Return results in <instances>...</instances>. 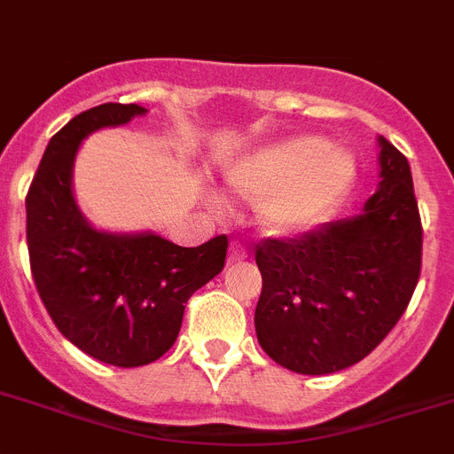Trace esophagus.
<instances>
[{
    "label": "esophagus",
    "mask_w": 454,
    "mask_h": 454,
    "mask_svg": "<svg viewBox=\"0 0 454 454\" xmlns=\"http://www.w3.org/2000/svg\"><path fill=\"white\" fill-rule=\"evenodd\" d=\"M244 258H247V251H244L238 242H232L231 254H228V262H239V260H244Z\"/></svg>",
    "instance_id": "34e87169"
}]
</instances>
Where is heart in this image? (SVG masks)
I'll use <instances>...</instances> for the list:
<instances>
[{"mask_svg":"<svg viewBox=\"0 0 454 454\" xmlns=\"http://www.w3.org/2000/svg\"><path fill=\"white\" fill-rule=\"evenodd\" d=\"M228 189L258 200V219L271 235H301L336 210L356 180L347 148L317 134H299L258 145L223 173Z\"/></svg>","mask_w":454,"mask_h":454,"instance_id":"heart-1","label":"heart"}]
</instances>
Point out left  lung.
Here are the masks:
<instances>
[{
	"instance_id": "1",
	"label": "left lung",
	"mask_w": 454,
	"mask_h": 454,
	"mask_svg": "<svg viewBox=\"0 0 454 454\" xmlns=\"http://www.w3.org/2000/svg\"><path fill=\"white\" fill-rule=\"evenodd\" d=\"M380 144L377 192L364 210L299 238L255 247L262 293L260 347L299 374L358 364L397 325L420 276L423 228L411 167L391 141Z\"/></svg>"
}]
</instances>
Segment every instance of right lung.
<instances>
[{
	"label": "right lung",
	"mask_w": 454,
	"mask_h": 454,
	"mask_svg": "<svg viewBox=\"0 0 454 454\" xmlns=\"http://www.w3.org/2000/svg\"><path fill=\"white\" fill-rule=\"evenodd\" d=\"M141 105L105 102L54 134L27 194V247L47 313L74 347L118 368L168 352L184 303L223 270L226 235L187 249L153 231L116 232L86 219L73 173L82 141L145 116Z\"/></svg>",
	"instance_id": "right-lung-1"
}]
</instances>
